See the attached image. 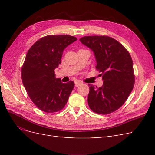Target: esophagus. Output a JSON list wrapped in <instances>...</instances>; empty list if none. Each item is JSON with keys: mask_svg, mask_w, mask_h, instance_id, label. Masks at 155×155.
Segmentation results:
<instances>
[{"mask_svg": "<svg viewBox=\"0 0 155 155\" xmlns=\"http://www.w3.org/2000/svg\"><path fill=\"white\" fill-rule=\"evenodd\" d=\"M83 84V83H81V82H80L79 81H76V82H75V86L76 87H79V86H80V85H81Z\"/></svg>", "mask_w": 155, "mask_h": 155, "instance_id": "1", "label": "esophagus"}]
</instances>
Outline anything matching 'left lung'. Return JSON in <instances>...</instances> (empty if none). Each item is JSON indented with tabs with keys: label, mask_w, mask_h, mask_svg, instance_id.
<instances>
[{
	"label": "left lung",
	"mask_w": 155,
	"mask_h": 155,
	"mask_svg": "<svg viewBox=\"0 0 155 155\" xmlns=\"http://www.w3.org/2000/svg\"><path fill=\"white\" fill-rule=\"evenodd\" d=\"M79 41L94 54L96 68L104 81L99 88L88 85L89 107L97 114H110L123 105L133 88L132 58L122 45L109 36H85Z\"/></svg>",
	"instance_id": "left-lung-1"
}]
</instances>
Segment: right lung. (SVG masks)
Returning <instances> with one entry per match:
<instances>
[{
  "mask_svg": "<svg viewBox=\"0 0 155 155\" xmlns=\"http://www.w3.org/2000/svg\"><path fill=\"white\" fill-rule=\"evenodd\" d=\"M68 35L42 37L28 51L21 70V77L28 95L42 111L62 110L74 87V82L63 83L55 78L54 70L61 64L63 51L77 41Z\"/></svg>",
  "mask_w": 155,
  "mask_h": 155,
  "instance_id": "obj_1",
  "label": "right lung"
}]
</instances>
